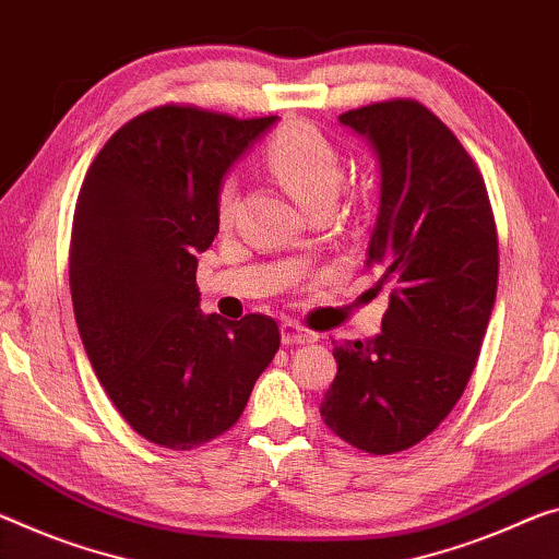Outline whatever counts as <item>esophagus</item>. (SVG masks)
<instances>
[{
    "instance_id": "34e87169",
    "label": "esophagus",
    "mask_w": 559,
    "mask_h": 559,
    "mask_svg": "<svg viewBox=\"0 0 559 559\" xmlns=\"http://www.w3.org/2000/svg\"><path fill=\"white\" fill-rule=\"evenodd\" d=\"M280 330H282V342H285V345H309V342H314L317 337H320L317 332L307 330L305 324L292 322V320L282 322Z\"/></svg>"
}]
</instances>
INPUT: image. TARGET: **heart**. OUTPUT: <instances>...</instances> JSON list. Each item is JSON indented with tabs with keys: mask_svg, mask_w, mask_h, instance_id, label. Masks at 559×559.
Instances as JSON below:
<instances>
[{
	"mask_svg": "<svg viewBox=\"0 0 559 559\" xmlns=\"http://www.w3.org/2000/svg\"><path fill=\"white\" fill-rule=\"evenodd\" d=\"M267 167L280 179V185L309 212L332 207L345 179V165L330 136L317 124L297 117L282 122L272 134L267 144ZM237 194V179H222L217 190V219L222 225L235 217Z\"/></svg>",
	"mask_w": 559,
	"mask_h": 559,
	"instance_id": "heart-1",
	"label": "heart"
}]
</instances>
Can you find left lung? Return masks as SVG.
Instances as JSON below:
<instances>
[{"label": "left lung", "mask_w": 559, "mask_h": 559, "mask_svg": "<svg viewBox=\"0 0 559 559\" xmlns=\"http://www.w3.org/2000/svg\"><path fill=\"white\" fill-rule=\"evenodd\" d=\"M340 122L380 157L367 267L392 292L382 334L334 345L320 415L352 448L394 454L435 432L467 388L495 307L497 227L475 159L423 102H372Z\"/></svg>", "instance_id": "1"}]
</instances>
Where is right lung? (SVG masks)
Wrapping results in <instances>:
<instances>
[{
	"label": "right lung",
	"instance_id": "obj_1",
	"mask_svg": "<svg viewBox=\"0 0 559 559\" xmlns=\"http://www.w3.org/2000/svg\"><path fill=\"white\" fill-rule=\"evenodd\" d=\"M274 119L152 107L109 136L76 197V328L111 405L159 448L190 452L235 427L280 349L270 314L207 317L197 287L222 177Z\"/></svg>",
	"mask_w": 559,
	"mask_h": 559
}]
</instances>
